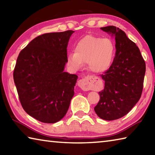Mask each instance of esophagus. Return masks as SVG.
Returning a JSON list of instances; mask_svg holds the SVG:
<instances>
[{
  "mask_svg": "<svg viewBox=\"0 0 155 155\" xmlns=\"http://www.w3.org/2000/svg\"><path fill=\"white\" fill-rule=\"evenodd\" d=\"M98 78L94 76H89L86 78L81 79L78 82V86L84 91L92 90L94 88V85Z\"/></svg>",
  "mask_w": 155,
  "mask_h": 155,
  "instance_id": "esophagus-1",
  "label": "esophagus"
}]
</instances>
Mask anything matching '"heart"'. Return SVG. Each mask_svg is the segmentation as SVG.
<instances>
[{"instance_id":"1","label":"heart","mask_w":155,"mask_h":155,"mask_svg":"<svg viewBox=\"0 0 155 155\" xmlns=\"http://www.w3.org/2000/svg\"><path fill=\"white\" fill-rule=\"evenodd\" d=\"M115 45L110 38L88 35L77 43L75 52L68 54L67 64L74 70L88 64L92 72L102 73L112 66L115 56Z\"/></svg>"}]
</instances>
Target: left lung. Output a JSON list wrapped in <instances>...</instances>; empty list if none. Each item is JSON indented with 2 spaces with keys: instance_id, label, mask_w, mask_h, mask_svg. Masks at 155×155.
<instances>
[{
  "instance_id": "1",
  "label": "left lung",
  "mask_w": 155,
  "mask_h": 155,
  "mask_svg": "<svg viewBox=\"0 0 155 155\" xmlns=\"http://www.w3.org/2000/svg\"><path fill=\"white\" fill-rule=\"evenodd\" d=\"M102 31L112 33L116 40V56L104 75V89L94 112L100 118L114 120L129 113L142 95L146 64L140 49L118 27L108 26Z\"/></svg>"
}]
</instances>
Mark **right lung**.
<instances>
[{"label": "right lung", "instance_id": "obj_1", "mask_svg": "<svg viewBox=\"0 0 155 155\" xmlns=\"http://www.w3.org/2000/svg\"><path fill=\"white\" fill-rule=\"evenodd\" d=\"M74 32L38 36L18 57L13 80L21 106L29 116L42 123L61 120L74 95L78 75L64 71L68 42Z\"/></svg>", "mask_w": 155, "mask_h": 155}]
</instances>
